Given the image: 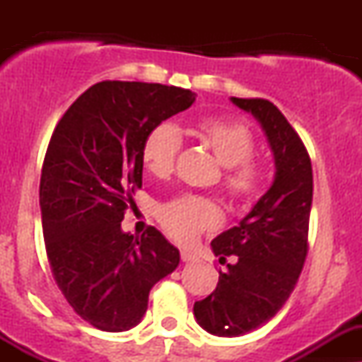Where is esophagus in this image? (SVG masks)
<instances>
[{
    "label": "esophagus",
    "mask_w": 362,
    "mask_h": 362,
    "mask_svg": "<svg viewBox=\"0 0 362 362\" xmlns=\"http://www.w3.org/2000/svg\"><path fill=\"white\" fill-rule=\"evenodd\" d=\"M180 257H182V261H184V262H192V261H196V255L191 254V252H187V250H182V252H180Z\"/></svg>",
    "instance_id": "34e87169"
}]
</instances>
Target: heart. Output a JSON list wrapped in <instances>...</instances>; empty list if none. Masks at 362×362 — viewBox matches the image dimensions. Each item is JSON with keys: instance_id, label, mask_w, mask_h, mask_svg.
Listing matches in <instances>:
<instances>
[{"instance_id": "obj_1", "label": "heart", "mask_w": 362, "mask_h": 362, "mask_svg": "<svg viewBox=\"0 0 362 362\" xmlns=\"http://www.w3.org/2000/svg\"><path fill=\"white\" fill-rule=\"evenodd\" d=\"M194 136L214 154L222 168V187L236 202H249L261 189L262 170L252 156L255 138L245 124L229 119H203L194 126ZM182 140L177 127L159 122L144 140L141 159L151 175L168 178L175 170ZM159 222L168 235L180 243H189L221 222L217 204L198 196H178L159 208Z\"/></svg>"}]
</instances>
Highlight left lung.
Returning <instances> with one entry per match:
<instances>
[{
	"label": "left lung",
	"mask_w": 362,
	"mask_h": 362,
	"mask_svg": "<svg viewBox=\"0 0 362 362\" xmlns=\"http://www.w3.org/2000/svg\"><path fill=\"white\" fill-rule=\"evenodd\" d=\"M261 124L275 159L273 184L238 226L211 242L218 261L233 257L194 317L215 337H242L268 322L294 291L306 250L313 175L301 138L268 100L231 98Z\"/></svg>",
	"instance_id": "left-lung-1"
}]
</instances>
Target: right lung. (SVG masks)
I'll return each mask as SVG.
<instances>
[{
	"label": "right lung",
	"instance_id": "1",
	"mask_svg": "<svg viewBox=\"0 0 362 362\" xmlns=\"http://www.w3.org/2000/svg\"><path fill=\"white\" fill-rule=\"evenodd\" d=\"M194 101L182 87L107 80L54 129L40 180L47 257L69 306L98 329L140 324L151 289L180 262L158 229L134 236L120 222L141 187L147 133Z\"/></svg>",
	"mask_w": 362,
	"mask_h": 362
}]
</instances>
